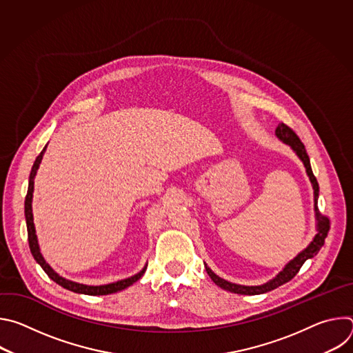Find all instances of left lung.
Masks as SVG:
<instances>
[{"instance_id":"left-lung-1","label":"left lung","mask_w":353,"mask_h":353,"mask_svg":"<svg viewBox=\"0 0 353 353\" xmlns=\"http://www.w3.org/2000/svg\"><path fill=\"white\" fill-rule=\"evenodd\" d=\"M275 135H276V138L279 141H282L283 143H286V145H289L292 148V150L296 154V157L301 161V163H303V166L306 169V173H307L309 180H310L312 187H313V194H314V218H316V230H317V233H316V236L313 237V240L309 243V245L306 248L301 250L294 259H292L282 268V271H279L272 279H270L268 282H265L263 285H239V283L229 282V281L218 276L207 264H204L210 278L219 288H222V289H225L228 292H232V293H237V294H261V293H267V292H270L272 289H276L278 286L289 282L299 272V270L301 268V265L305 264L306 260L313 259L319 253L320 248L324 245V240H325L327 233L330 230V221L320 214L319 207H317V204H319V191L320 190H319L317 179L313 174L310 159H309V155L306 154L305 145L301 143V141L297 138V135L288 125H285L283 123H281L276 127Z\"/></svg>"}]
</instances>
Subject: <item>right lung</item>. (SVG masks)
I'll list each match as a JSON object with an SVG mask.
<instances>
[{
  "mask_svg": "<svg viewBox=\"0 0 353 353\" xmlns=\"http://www.w3.org/2000/svg\"><path fill=\"white\" fill-rule=\"evenodd\" d=\"M47 145L43 148V150L40 152V155L36 158L32 170H30V176H29V185H28V194L25 198V219H26V228H28V240H29V247H30V253L33 256V259L36 260V263L43 268V271L50 276V279H53L56 283H59L60 286L75 292V293H81V294H90V296H102V294H110V293H116L120 292L128 286H131L132 283H135L146 271V265L135 275L117 281V282H112V283H106V285H85V283H79L71 279H67L64 276H61L59 272H56L50 264L44 260L43 254L40 253V245L37 241V236H36V228L33 223V212H32V203H33V191H34V177L36 173L40 168L41 159L44 157Z\"/></svg>",
  "mask_w": 353,
  "mask_h": 353,
  "instance_id": "right-lung-1",
  "label": "right lung"
}]
</instances>
